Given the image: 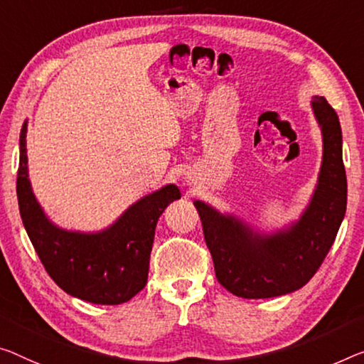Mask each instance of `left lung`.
Here are the masks:
<instances>
[{
	"mask_svg": "<svg viewBox=\"0 0 364 364\" xmlns=\"http://www.w3.org/2000/svg\"><path fill=\"white\" fill-rule=\"evenodd\" d=\"M311 109L322 135L317 183L298 220L264 231L236 213L195 200L216 278L229 293L265 299L303 288L331 250L346 211L342 128L326 97L312 96Z\"/></svg>",
	"mask_w": 364,
	"mask_h": 364,
	"instance_id": "obj_1",
	"label": "left lung"
}]
</instances>
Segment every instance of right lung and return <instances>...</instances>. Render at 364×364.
<instances>
[{
	"label": "right lung",
	"instance_id": "obj_1",
	"mask_svg": "<svg viewBox=\"0 0 364 364\" xmlns=\"http://www.w3.org/2000/svg\"><path fill=\"white\" fill-rule=\"evenodd\" d=\"M27 124L19 136L18 201L27 236L53 282L65 293L92 304H122L148 282L149 257L159 216L181 198L176 183H167L132 203L99 231L65 229L50 220L38 203L29 178Z\"/></svg>",
	"mask_w": 364,
	"mask_h": 364
}]
</instances>
